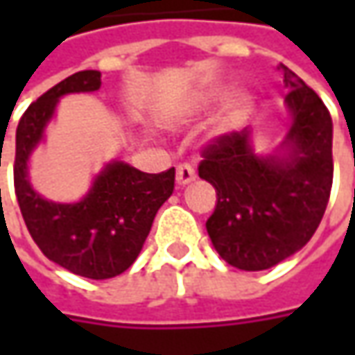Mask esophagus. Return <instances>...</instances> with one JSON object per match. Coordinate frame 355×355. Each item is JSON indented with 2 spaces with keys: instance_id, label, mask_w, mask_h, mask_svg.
I'll return each instance as SVG.
<instances>
[{
  "instance_id": "34e87169",
  "label": "esophagus",
  "mask_w": 355,
  "mask_h": 355,
  "mask_svg": "<svg viewBox=\"0 0 355 355\" xmlns=\"http://www.w3.org/2000/svg\"><path fill=\"white\" fill-rule=\"evenodd\" d=\"M175 171H178L175 180H178V184L180 185L191 184V182L196 180V170H193V166H189V164H180Z\"/></svg>"
}]
</instances>
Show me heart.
Masks as SVG:
<instances>
[{
	"label": "heart",
	"mask_w": 355,
	"mask_h": 355,
	"mask_svg": "<svg viewBox=\"0 0 355 355\" xmlns=\"http://www.w3.org/2000/svg\"><path fill=\"white\" fill-rule=\"evenodd\" d=\"M229 94V87L225 85H213L209 89L201 90L199 94L193 96V101L189 103V110L191 112H207L211 110L213 106H217L219 103H223ZM254 108V98L249 92L245 90H237L235 94H231L227 98V103L223 104L219 116L215 120V130L219 134H233L241 130L252 114Z\"/></svg>",
	"instance_id": "obj_1"
}]
</instances>
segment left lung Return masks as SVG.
<instances>
[{
  "instance_id": "8db88e82",
  "label": "left lung",
  "mask_w": 355,
  "mask_h": 355,
  "mask_svg": "<svg viewBox=\"0 0 355 355\" xmlns=\"http://www.w3.org/2000/svg\"><path fill=\"white\" fill-rule=\"evenodd\" d=\"M291 128L277 152L259 156L249 128L215 138L199 178L217 191L207 233L215 251L241 270H265L300 251L326 211L334 162L332 118L320 96L280 64Z\"/></svg>"
}]
</instances>
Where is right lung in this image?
Here are the masks:
<instances>
[{"instance_id": "1", "label": "right lung", "mask_w": 355, "mask_h": 355, "mask_svg": "<svg viewBox=\"0 0 355 355\" xmlns=\"http://www.w3.org/2000/svg\"><path fill=\"white\" fill-rule=\"evenodd\" d=\"M98 89L101 73L80 71L39 96L19 120L13 166L17 203L37 247L49 261L94 280L122 275L136 261L157 209L171 196L175 182L173 168L144 173L116 159L104 166L80 201L55 203L35 191L27 164L45 138L59 98Z\"/></svg>"}]
</instances>
